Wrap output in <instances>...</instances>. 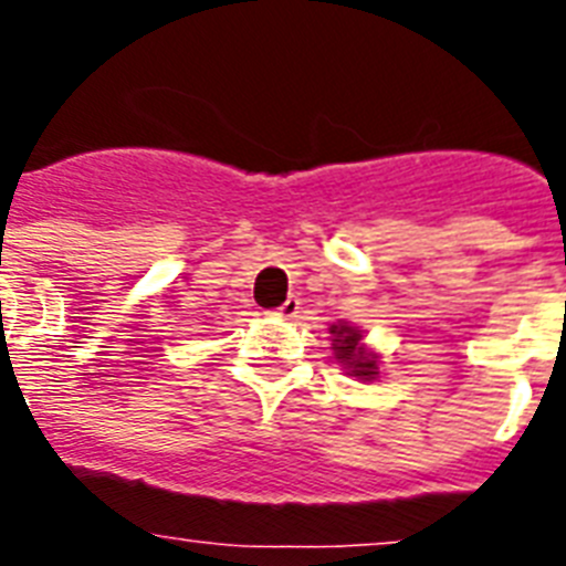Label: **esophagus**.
Here are the masks:
<instances>
[{
  "label": "esophagus",
  "mask_w": 566,
  "mask_h": 566,
  "mask_svg": "<svg viewBox=\"0 0 566 566\" xmlns=\"http://www.w3.org/2000/svg\"><path fill=\"white\" fill-rule=\"evenodd\" d=\"M273 314L279 319H293L296 314H300V300H296V296H287V300H284L282 305L273 311Z\"/></svg>",
  "instance_id": "obj_1"
}]
</instances>
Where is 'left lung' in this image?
I'll return each instance as SVG.
<instances>
[{"mask_svg":"<svg viewBox=\"0 0 566 566\" xmlns=\"http://www.w3.org/2000/svg\"><path fill=\"white\" fill-rule=\"evenodd\" d=\"M328 332H332L335 361L344 367L346 376L358 378V381H373V378H378V358H381V355L364 344L361 328L340 319V323H335Z\"/></svg>","mask_w":566,"mask_h":566,"instance_id":"left-lung-1","label":"left lung"}]
</instances>
